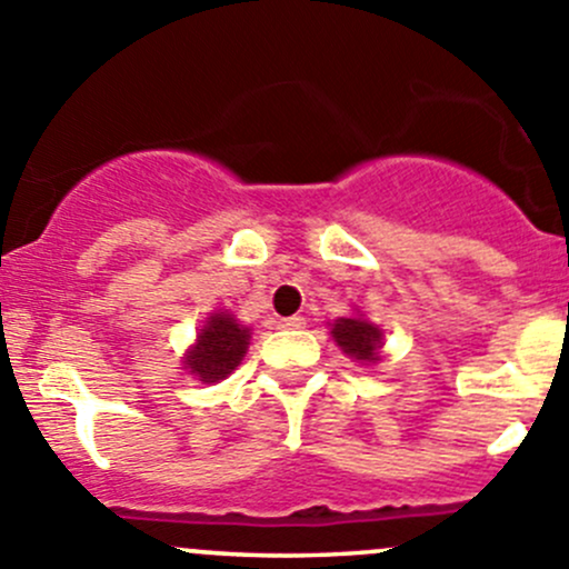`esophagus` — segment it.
<instances>
[{"instance_id":"esophagus-1","label":"esophagus","mask_w":569,"mask_h":569,"mask_svg":"<svg viewBox=\"0 0 569 569\" xmlns=\"http://www.w3.org/2000/svg\"><path fill=\"white\" fill-rule=\"evenodd\" d=\"M280 327H283V330H302V327H306V319H302V317H286V319H280Z\"/></svg>"}]
</instances>
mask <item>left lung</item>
<instances>
[{
	"instance_id": "1",
	"label": "left lung",
	"mask_w": 569,
	"mask_h": 569,
	"mask_svg": "<svg viewBox=\"0 0 569 569\" xmlns=\"http://www.w3.org/2000/svg\"><path fill=\"white\" fill-rule=\"evenodd\" d=\"M332 338L349 358L360 363H375L377 349L382 343V332L363 319H338L332 325Z\"/></svg>"
}]
</instances>
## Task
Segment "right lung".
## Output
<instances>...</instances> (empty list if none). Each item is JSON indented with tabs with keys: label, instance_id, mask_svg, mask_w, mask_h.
<instances>
[{
	"label": "right lung",
	"instance_id": "add662e5",
	"mask_svg": "<svg viewBox=\"0 0 569 569\" xmlns=\"http://www.w3.org/2000/svg\"><path fill=\"white\" fill-rule=\"evenodd\" d=\"M250 330L239 327L237 319L228 313H214L200 330L198 343L189 352L187 369L198 377L200 382H220L231 375L244 358Z\"/></svg>",
	"mask_w": 569,
	"mask_h": 569
}]
</instances>
